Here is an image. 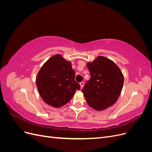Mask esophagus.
Listing matches in <instances>:
<instances>
[{
    "label": "esophagus",
    "mask_w": 152,
    "mask_h": 152,
    "mask_svg": "<svg viewBox=\"0 0 152 152\" xmlns=\"http://www.w3.org/2000/svg\"><path fill=\"white\" fill-rule=\"evenodd\" d=\"M80 86L81 89L83 88V87H84V82H81L80 83Z\"/></svg>",
    "instance_id": "1"
}]
</instances>
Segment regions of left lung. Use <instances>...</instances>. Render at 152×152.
<instances>
[{
  "label": "left lung",
  "instance_id": "8db88e82",
  "mask_svg": "<svg viewBox=\"0 0 152 152\" xmlns=\"http://www.w3.org/2000/svg\"><path fill=\"white\" fill-rule=\"evenodd\" d=\"M91 78L82 92L91 108L102 111L115 103L124 84L121 69L113 61L99 56L87 63Z\"/></svg>",
  "mask_w": 152,
  "mask_h": 152
}]
</instances>
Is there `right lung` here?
<instances>
[{
  "label": "right lung",
  "instance_id": "obj_1",
  "mask_svg": "<svg viewBox=\"0 0 152 152\" xmlns=\"http://www.w3.org/2000/svg\"><path fill=\"white\" fill-rule=\"evenodd\" d=\"M75 72L61 54L54 55L38 72L36 84L44 102L54 108H59L72 99L80 86L75 80Z\"/></svg>",
  "mask_w": 152,
  "mask_h": 152
}]
</instances>
